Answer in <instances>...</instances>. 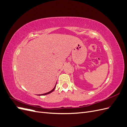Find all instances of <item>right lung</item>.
<instances>
[{
  "instance_id": "add662e5",
  "label": "right lung",
  "mask_w": 127,
  "mask_h": 127,
  "mask_svg": "<svg viewBox=\"0 0 127 127\" xmlns=\"http://www.w3.org/2000/svg\"><path fill=\"white\" fill-rule=\"evenodd\" d=\"M56 86H55V87H54V88H53V89L52 90H51V91H50V92H48V93H45V94H41V95H47V94H50V93H51V92H52L53 91L55 90V88H56Z\"/></svg>"
}]
</instances>
